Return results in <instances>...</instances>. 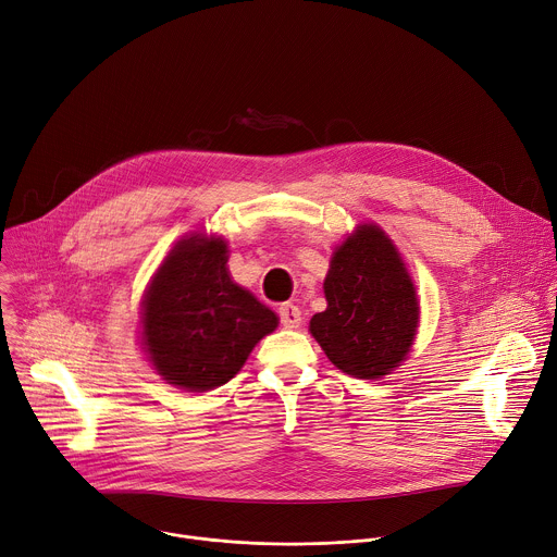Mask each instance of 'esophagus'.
Instances as JSON below:
<instances>
[{"mask_svg": "<svg viewBox=\"0 0 557 557\" xmlns=\"http://www.w3.org/2000/svg\"><path fill=\"white\" fill-rule=\"evenodd\" d=\"M277 312H280L282 326H286V329H299V324H301V312H299V308H297L295 304L284 301V304H280Z\"/></svg>", "mask_w": 557, "mask_h": 557, "instance_id": "obj_1", "label": "esophagus"}]
</instances>
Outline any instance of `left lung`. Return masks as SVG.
I'll return each mask as SVG.
<instances>
[{
    "label": "left lung",
    "mask_w": 557,
    "mask_h": 557,
    "mask_svg": "<svg viewBox=\"0 0 557 557\" xmlns=\"http://www.w3.org/2000/svg\"><path fill=\"white\" fill-rule=\"evenodd\" d=\"M324 293L329 306L312 314L310 335L342 372L381 379L408 357L419 299L383 228L359 224L346 237L333 253Z\"/></svg>",
    "instance_id": "left-lung-1"
}]
</instances>
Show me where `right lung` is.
Masks as SVG:
<instances>
[{
  "label": "right lung",
  "mask_w": 557,
  "mask_h": 557,
  "mask_svg": "<svg viewBox=\"0 0 557 557\" xmlns=\"http://www.w3.org/2000/svg\"><path fill=\"white\" fill-rule=\"evenodd\" d=\"M222 237L191 233L153 273L143 299V346L153 370L187 392L233 379L277 314L237 286Z\"/></svg>",
  "instance_id": "1"
}]
</instances>
